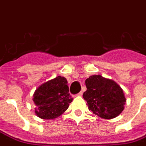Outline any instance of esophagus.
<instances>
[{
	"label": "esophagus",
	"instance_id": "1",
	"mask_svg": "<svg viewBox=\"0 0 146 146\" xmlns=\"http://www.w3.org/2000/svg\"><path fill=\"white\" fill-rule=\"evenodd\" d=\"M76 96H82V92H79V93H78Z\"/></svg>",
	"mask_w": 146,
	"mask_h": 146
}]
</instances>
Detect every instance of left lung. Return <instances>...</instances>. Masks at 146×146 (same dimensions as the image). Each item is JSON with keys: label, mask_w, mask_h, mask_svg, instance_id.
Segmentation results:
<instances>
[{"label": "left lung", "mask_w": 146, "mask_h": 146, "mask_svg": "<svg viewBox=\"0 0 146 146\" xmlns=\"http://www.w3.org/2000/svg\"><path fill=\"white\" fill-rule=\"evenodd\" d=\"M87 90L83 98L89 111L104 119L117 117L124 108L126 102L122 89L114 81L93 75L86 80Z\"/></svg>", "instance_id": "8db88e82"}]
</instances>
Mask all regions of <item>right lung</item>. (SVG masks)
<instances>
[{"label":"right lung","mask_w":146,"mask_h":146,"mask_svg":"<svg viewBox=\"0 0 146 146\" xmlns=\"http://www.w3.org/2000/svg\"><path fill=\"white\" fill-rule=\"evenodd\" d=\"M73 99L69 93L67 80L57 76L35 90L33 95L35 113L44 120L57 118L68 108Z\"/></svg>","instance_id":"add662e5"}]
</instances>
